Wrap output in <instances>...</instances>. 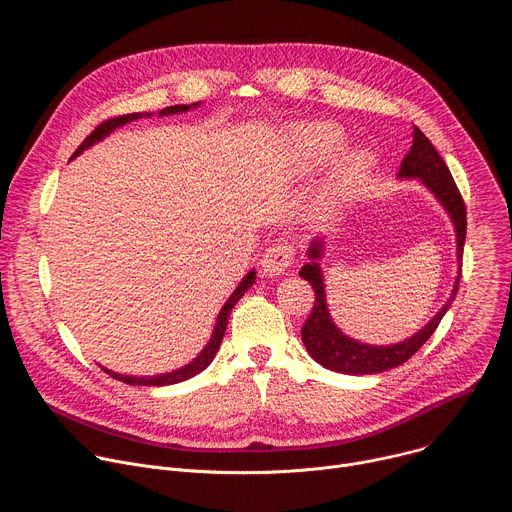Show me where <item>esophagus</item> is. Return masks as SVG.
I'll return each mask as SVG.
<instances>
[{
    "mask_svg": "<svg viewBox=\"0 0 512 512\" xmlns=\"http://www.w3.org/2000/svg\"><path fill=\"white\" fill-rule=\"evenodd\" d=\"M291 261H294V247L287 241H277L263 253L261 271L267 277H277L291 265Z\"/></svg>",
    "mask_w": 512,
    "mask_h": 512,
    "instance_id": "1",
    "label": "esophagus"
}]
</instances>
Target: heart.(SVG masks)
Segmentation results:
<instances>
[{
	"label": "heart",
	"instance_id": "obj_1",
	"mask_svg": "<svg viewBox=\"0 0 512 512\" xmlns=\"http://www.w3.org/2000/svg\"><path fill=\"white\" fill-rule=\"evenodd\" d=\"M344 143V133L334 123H312L302 129V166L306 170H316L330 162V158L340 150ZM375 166V156L371 150L352 148L344 152L330 176L328 192L334 198L352 196L367 178Z\"/></svg>",
	"mask_w": 512,
	"mask_h": 512
}]
</instances>
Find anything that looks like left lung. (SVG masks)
I'll use <instances>...</instances> for the list:
<instances>
[{"mask_svg":"<svg viewBox=\"0 0 512 512\" xmlns=\"http://www.w3.org/2000/svg\"><path fill=\"white\" fill-rule=\"evenodd\" d=\"M397 178L417 180L419 184H423L450 216L454 233H456V261H458V271H456L458 275L454 279L452 294L448 302L435 312V316L421 330H417L415 334H411L401 342L367 344L356 338H350L334 324L328 310L324 271L320 265L328 241H326V235H316L310 241V247L306 251L310 261L300 269V275L308 279L316 291L314 310L302 328V340L310 356L316 362H320L322 367L334 373L377 375L407 362L427 342V338L435 332V328L440 326L442 318L446 316V312L450 310L458 294V285L462 277V253H464V241H466V208L446 162L442 160L440 154H437V150L421 133L419 127H413V145L409 154L405 156V160L401 162V170Z\"/></svg>","mask_w":512,"mask_h":512,"instance_id":"1","label":"left lung"}]
</instances>
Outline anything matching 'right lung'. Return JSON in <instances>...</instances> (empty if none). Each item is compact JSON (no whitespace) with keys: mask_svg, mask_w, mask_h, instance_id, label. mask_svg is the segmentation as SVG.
<instances>
[{"mask_svg":"<svg viewBox=\"0 0 512 512\" xmlns=\"http://www.w3.org/2000/svg\"><path fill=\"white\" fill-rule=\"evenodd\" d=\"M200 105H202V103L198 101V103H192V105H174V107H166V109H162V111L158 113V117L180 115V113L198 109ZM152 115H154V113H148V111H145V113H129V115H121V117H115V119H109V121L101 123V125L79 145V150H77L75 154H72L70 160H75V158L81 156L85 150L93 148L95 143L103 141V139H105L107 135H111L117 127H123L125 123H131V121L143 119V117H152ZM255 277H257V271H255V269L247 271V275H245V277L241 279V283L235 287V291L229 296V300L225 302V306L221 308V312H218L216 324H214L212 334H210V340H208L206 346L198 352V356L192 358L188 364H184V367H180V369H176V371H172V373L154 375V377L119 375V373H113V371H109V369H105V367H103V371L109 373V375H111L113 379H117V381H123V383H127V385H141V387H166V385H176V383H182V381H188V379L196 377L198 373H202V371L208 367V364L212 362V358L216 356V350H218V346H221L223 336H225V330H227V324H229V316H231L235 304L245 296V291H247L249 287H253Z\"/></svg>","mask_w":512,"mask_h":512,"instance_id":"obj_1","label":"right lung"}]
</instances>
